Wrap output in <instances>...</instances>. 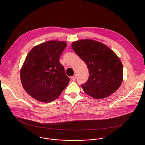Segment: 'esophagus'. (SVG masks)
<instances>
[{
	"instance_id": "34e87169",
	"label": "esophagus",
	"mask_w": 145,
	"mask_h": 145,
	"mask_svg": "<svg viewBox=\"0 0 145 145\" xmlns=\"http://www.w3.org/2000/svg\"><path fill=\"white\" fill-rule=\"evenodd\" d=\"M76 76L75 75H74L73 76H72L71 79V80H72V81H75V80H76Z\"/></svg>"
}]
</instances>
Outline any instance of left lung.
<instances>
[{
  "instance_id": "left-lung-1",
  "label": "left lung",
  "mask_w": 145,
  "mask_h": 145,
  "mask_svg": "<svg viewBox=\"0 0 145 145\" xmlns=\"http://www.w3.org/2000/svg\"><path fill=\"white\" fill-rule=\"evenodd\" d=\"M72 48L88 66L89 78L81 85L86 94L95 99H103L120 88L123 80V65L108 46L86 39L73 42Z\"/></svg>"
}]
</instances>
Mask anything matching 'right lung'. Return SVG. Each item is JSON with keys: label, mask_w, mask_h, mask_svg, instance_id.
I'll use <instances>...</instances> for the list:
<instances>
[{"label": "right lung", "mask_w": 145, "mask_h": 145, "mask_svg": "<svg viewBox=\"0 0 145 145\" xmlns=\"http://www.w3.org/2000/svg\"><path fill=\"white\" fill-rule=\"evenodd\" d=\"M67 46L65 42L50 41L34 47L21 70L22 84L26 92L43 102L56 99L70 82L59 61Z\"/></svg>", "instance_id": "right-lung-1"}]
</instances>
